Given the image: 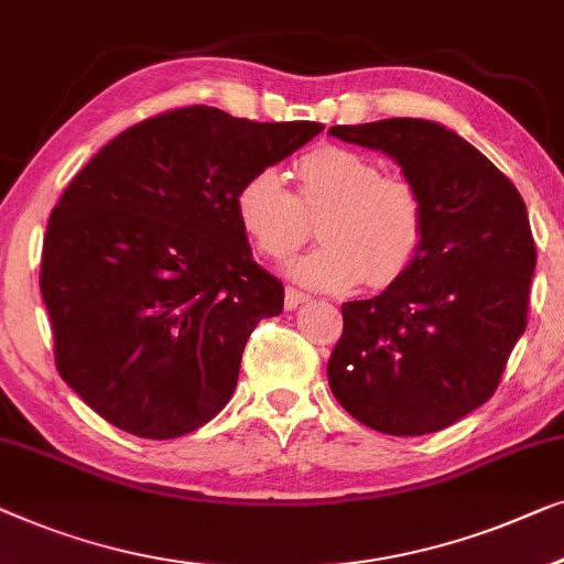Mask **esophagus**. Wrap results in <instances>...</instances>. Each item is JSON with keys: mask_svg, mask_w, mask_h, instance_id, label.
Segmentation results:
<instances>
[{"mask_svg": "<svg viewBox=\"0 0 564 564\" xmlns=\"http://www.w3.org/2000/svg\"><path fill=\"white\" fill-rule=\"evenodd\" d=\"M304 301H308V296L304 291H296V289H285V308H289V312H293V308H299L301 304H304Z\"/></svg>", "mask_w": 564, "mask_h": 564, "instance_id": "obj_1", "label": "esophagus"}]
</instances>
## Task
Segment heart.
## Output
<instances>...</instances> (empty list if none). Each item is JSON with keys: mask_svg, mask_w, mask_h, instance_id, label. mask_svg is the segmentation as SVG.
<instances>
[{"mask_svg": "<svg viewBox=\"0 0 564 564\" xmlns=\"http://www.w3.org/2000/svg\"><path fill=\"white\" fill-rule=\"evenodd\" d=\"M293 194L281 171L242 181L235 214L252 248L283 260L306 242L319 219L322 245L293 260L289 273L314 291H343L362 281L388 285L409 271L424 240V199L411 181L383 176L372 158L327 145L296 165Z\"/></svg>", "mask_w": 564, "mask_h": 564, "instance_id": "1", "label": "heart"}]
</instances>
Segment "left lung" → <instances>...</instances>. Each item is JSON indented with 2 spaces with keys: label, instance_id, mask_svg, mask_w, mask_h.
Instances as JSON below:
<instances>
[{
  "label": "left lung",
  "instance_id": "obj_1",
  "mask_svg": "<svg viewBox=\"0 0 564 564\" xmlns=\"http://www.w3.org/2000/svg\"><path fill=\"white\" fill-rule=\"evenodd\" d=\"M380 150L424 199V240L383 293L343 304L327 378L370 430L419 437L482 406L527 329L536 248L521 194L478 148L432 120L329 127Z\"/></svg>",
  "mask_w": 564,
  "mask_h": 564
}]
</instances>
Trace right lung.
Wrapping results in <instances>:
<instances>
[{
	"label": "right lung",
	"mask_w": 564,
	"mask_h": 564,
	"mask_svg": "<svg viewBox=\"0 0 564 564\" xmlns=\"http://www.w3.org/2000/svg\"><path fill=\"white\" fill-rule=\"evenodd\" d=\"M319 132L184 107L117 134L70 181L47 219L41 291L61 378L101 419L173 440L227 406L250 332L283 312L237 188Z\"/></svg>",
	"instance_id": "obj_1"
}]
</instances>
